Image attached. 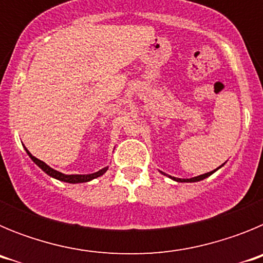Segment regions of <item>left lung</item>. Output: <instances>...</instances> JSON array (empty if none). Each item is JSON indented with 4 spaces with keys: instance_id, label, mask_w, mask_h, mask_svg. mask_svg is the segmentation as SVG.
I'll return each mask as SVG.
<instances>
[{
    "instance_id": "obj_1",
    "label": "left lung",
    "mask_w": 263,
    "mask_h": 263,
    "mask_svg": "<svg viewBox=\"0 0 263 263\" xmlns=\"http://www.w3.org/2000/svg\"><path fill=\"white\" fill-rule=\"evenodd\" d=\"M217 170V168H216ZM215 170V171H216ZM215 171H211V173H206V174H203V175H199V176H195V178H191V179H179V178H173L174 180H176V182H199V180H203V179L208 178L210 175H212Z\"/></svg>"
}]
</instances>
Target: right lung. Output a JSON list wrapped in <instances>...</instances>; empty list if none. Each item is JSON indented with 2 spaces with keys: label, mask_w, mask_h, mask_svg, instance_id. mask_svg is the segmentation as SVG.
<instances>
[{
  "label": "right lung",
  "mask_w": 263,
  "mask_h": 263,
  "mask_svg": "<svg viewBox=\"0 0 263 263\" xmlns=\"http://www.w3.org/2000/svg\"><path fill=\"white\" fill-rule=\"evenodd\" d=\"M27 152V150H26ZM27 154L30 155V158H31L34 162H35L36 164H38L39 167H41L43 171H45L46 174H48L50 176H52V178L55 179H59V180H62V182H67V183H84V182H89V180H92V179L95 178H99V176H101L103 174H105V171L108 170V167H105V168L100 170V171H97V173L95 174H89V175H64V174L59 173V171H57V170L51 168L50 166H47V164L45 163V162H42V160H39L38 158L32 157L31 154H30L29 152H27Z\"/></svg>",
  "instance_id": "obj_1"
}]
</instances>
